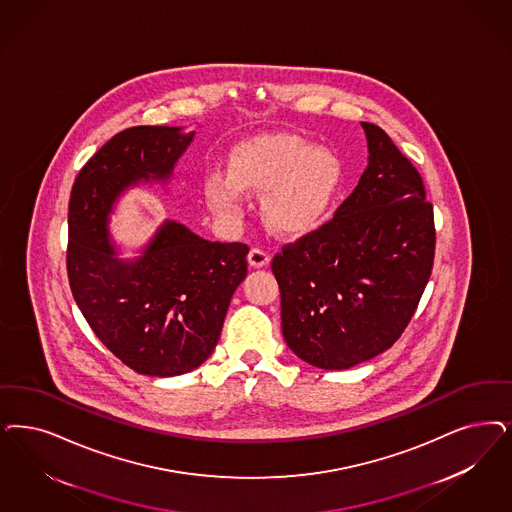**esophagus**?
<instances>
[{
	"label": "esophagus",
	"instance_id": "obj_1",
	"mask_svg": "<svg viewBox=\"0 0 512 512\" xmlns=\"http://www.w3.org/2000/svg\"><path fill=\"white\" fill-rule=\"evenodd\" d=\"M247 261H249V265L255 266V268H263V266L270 263V253L261 249V247H253L247 255Z\"/></svg>",
	"mask_w": 512,
	"mask_h": 512
}]
</instances>
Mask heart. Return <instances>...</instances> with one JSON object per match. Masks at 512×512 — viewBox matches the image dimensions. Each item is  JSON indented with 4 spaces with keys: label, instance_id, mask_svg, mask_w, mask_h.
<instances>
[{
    "label": "heart",
    "instance_id": "1",
    "mask_svg": "<svg viewBox=\"0 0 512 512\" xmlns=\"http://www.w3.org/2000/svg\"><path fill=\"white\" fill-rule=\"evenodd\" d=\"M340 185V166L327 151L299 138L251 141L232 160V174L212 172L206 198L223 217H240L244 191H267L266 221L283 232H302L327 213Z\"/></svg>",
    "mask_w": 512,
    "mask_h": 512
}]
</instances>
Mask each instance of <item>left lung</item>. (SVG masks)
I'll list each match as a JSON object with an SVG mask.
<instances>
[{
  "label": "left lung",
  "instance_id": "obj_1",
  "mask_svg": "<svg viewBox=\"0 0 512 512\" xmlns=\"http://www.w3.org/2000/svg\"><path fill=\"white\" fill-rule=\"evenodd\" d=\"M369 166L333 219L272 259L282 331L302 361L342 371L389 350L414 316L435 259L433 206L388 134L361 123Z\"/></svg>",
  "mask_w": 512,
  "mask_h": 512
}]
</instances>
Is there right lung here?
<instances>
[{"label": "right lung", "mask_w": 512, "mask_h": 512, "mask_svg": "<svg viewBox=\"0 0 512 512\" xmlns=\"http://www.w3.org/2000/svg\"><path fill=\"white\" fill-rule=\"evenodd\" d=\"M132 126L96 151L75 177L68 212V278L90 329L126 367L177 376L200 367L219 340L249 247L210 242L166 221L136 261L109 244V213L124 189L172 176L194 132Z\"/></svg>", "instance_id": "1"}]
</instances>
